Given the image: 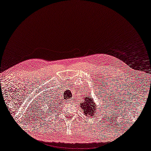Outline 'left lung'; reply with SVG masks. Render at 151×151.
I'll list each match as a JSON object with an SVG mask.
<instances>
[{
  "label": "left lung",
  "instance_id": "8db88e82",
  "mask_svg": "<svg viewBox=\"0 0 151 151\" xmlns=\"http://www.w3.org/2000/svg\"><path fill=\"white\" fill-rule=\"evenodd\" d=\"M102 94V93H101ZM102 98L100 97V94H98L97 98L98 99H102V100L104 101V100L106 102V99L104 100V99L106 98V95L104 96L103 95L101 96ZM83 101L81 102L80 104V107L81 108V110L83 111V114L84 115L88 116H94V114L96 113V114H97V106H96L95 104H94V100H93V98L92 97L90 98L89 96L85 95L84 97L83 98ZM107 102V101H106Z\"/></svg>",
  "mask_w": 151,
  "mask_h": 151
}]
</instances>
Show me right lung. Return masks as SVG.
I'll list each match as a JSON object with an SVG mask.
<instances>
[{"label": "right lung", "instance_id": "right-lung-1", "mask_svg": "<svg viewBox=\"0 0 151 151\" xmlns=\"http://www.w3.org/2000/svg\"><path fill=\"white\" fill-rule=\"evenodd\" d=\"M59 99L60 98H55V96H54L53 98V96H51V98H49L47 99V102H45V106L47 108L46 110H49V112H51L52 111H54V110L58 109V108H59V106L61 104V101L59 100ZM47 105L48 106H47Z\"/></svg>", "mask_w": 151, "mask_h": 151}]
</instances>
